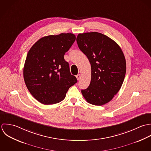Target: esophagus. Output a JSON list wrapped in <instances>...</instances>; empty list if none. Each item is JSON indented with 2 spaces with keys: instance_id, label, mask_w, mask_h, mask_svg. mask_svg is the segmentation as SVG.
<instances>
[{
  "instance_id": "esophagus-1",
  "label": "esophagus",
  "mask_w": 151,
  "mask_h": 151,
  "mask_svg": "<svg viewBox=\"0 0 151 151\" xmlns=\"http://www.w3.org/2000/svg\"><path fill=\"white\" fill-rule=\"evenodd\" d=\"M76 78H77V79L78 80H79L80 79H81V75H80V74H79V75H76Z\"/></svg>"
}]
</instances>
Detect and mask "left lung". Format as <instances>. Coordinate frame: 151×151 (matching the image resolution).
<instances>
[{"instance_id": "left-lung-1", "label": "left lung", "mask_w": 151, "mask_h": 151, "mask_svg": "<svg viewBox=\"0 0 151 151\" xmlns=\"http://www.w3.org/2000/svg\"><path fill=\"white\" fill-rule=\"evenodd\" d=\"M79 49L91 65L89 87L82 90L86 101L102 106L112 100L120 91L126 73V61L120 46L106 35L97 32L79 34Z\"/></svg>"}]
</instances>
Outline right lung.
<instances>
[{"mask_svg": "<svg viewBox=\"0 0 151 151\" xmlns=\"http://www.w3.org/2000/svg\"><path fill=\"white\" fill-rule=\"evenodd\" d=\"M76 40L72 33L51 35L38 40L25 61L23 76L31 95L44 104L62 101L69 88L77 82L64 55Z\"/></svg>", "mask_w": 151, "mask_h": 151, "instance_id": "obj_1", "label": "right lung"}]
</instances>
